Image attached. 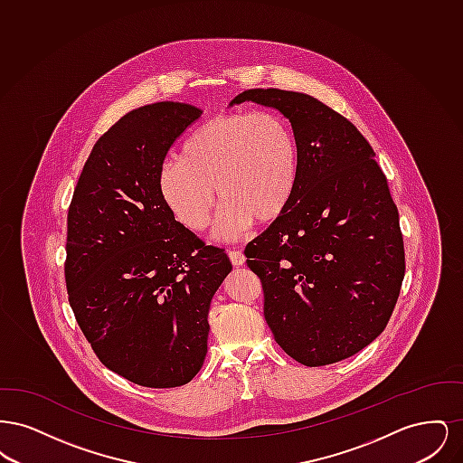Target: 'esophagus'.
Returning <instances> with one entry per match:
<instances>
[{
  "label": "esophagus",
  "mask_w": 463,
  "mask_h": 463,
  "mask_svg": "<svg viewBox=\"0 0 463 463\" xmlns=\"http://www.w3.org/2000/svg\"><path fill=\"white\" fill-rule=\"evenodd\" d=\"M229 259L234 267H240L246 262V257L242 255L241 250H229Z\"/></svg>",
  "instance_id": "1"
}]
</instances>
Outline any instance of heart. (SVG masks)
<instances>
[{
    "mask_svg": "<svg viewBox=\"0 0 463 463\" xmlns=\"http://www.w3.org/2000/svg\"><path fill=\"white\" fill-rule=\"evenodd\" d=\"M298 184V147L287 119L274 110L231 112L201 123L184 138L178 159L161 170V194L176 221L204 231L217 194L227 203L222 236L276 221Z\"/></svg>",
    "mask_w": 463,
    "mask_h": 463,
    "instance_id": "obj_1",
    "label": "heart"
}]
</instances>
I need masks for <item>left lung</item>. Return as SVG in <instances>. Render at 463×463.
<instances>
[{
  "label": "left lung",
  "mask_w": 463,
  "mask_h": 463,
  "mask_svg": "<svg viewBox=\"0 0 463 463\" xmlns=\"http://www.w3.org/2000/svg\"><path fill=\"white\" fill-rule=\"evenodd\" d=\"M289 119L298 184L283 215L248 242L276 342L306 366L347 359L385 330L404 278V242L387 176L353 123L317 99L240 93Z\"/></svg>",
  "instance_id": "8db88e82"
}]
</instances>
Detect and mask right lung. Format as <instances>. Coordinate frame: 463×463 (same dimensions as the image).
<instances>
[{
  "label": "right lung",
  "instance_id": "obj_1",
  "mask_svg": "<svg viewBox=\"0 0 463 463\" xmlns=\"http://www.w3.org/2000/svg\"><path fill=\"white\" fill-rule=\"evenodd\" d=\"M201 116L180 102L125 114L93 146L67 212L69 304L99 361L151 389L198 374L208 310L232 265L175 221L161 170Z\"/></svg>",
  "mask_w": 463,
  "mask_h": 463
}]
</instances>
